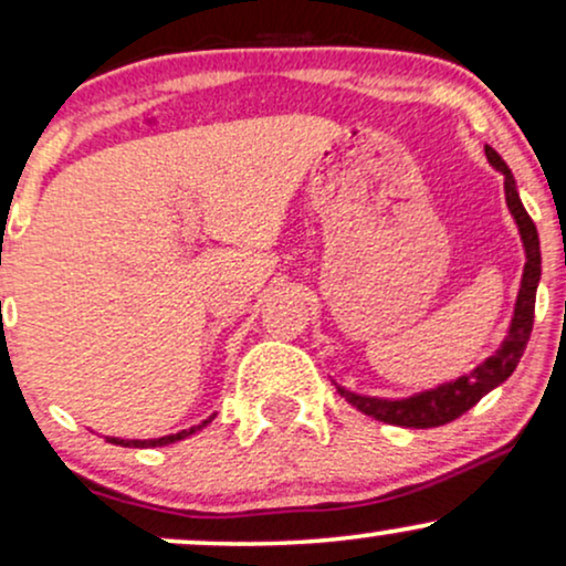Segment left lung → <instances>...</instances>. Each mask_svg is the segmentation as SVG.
I'll list each match as a JSON object with an SVG mask.
<instances>
[{
  "instance_id": "1",
  "label": "left lung",
  "mask_w": 566,
  "mask_h": 566,
  "mask_svg": "<svg viewBox=\"0 0 566 566\" xmlns=\"http://www.w3.org/2000/svg\"><path fill=\"white\" fill-rule=\"evenodd\" d=\"M488 163L496 167L499 172H504V193H506V207L512 212L514 222H517L522 247H525V270H522L520 281V294L517 304H514L512 323H509L506 338L501 340V346L491 354L485 361H480L475 369H470L467 375H459L457 380L441 382V386L420 390V394H411L407 399H380V396H361L354 390H346L344 386H336L338 394L357 407L361 415L375 417V420L386 424H399V428H438L457 417H462L467 409H472L483 399L485 394H491L493 388H499L509 375L514 373L520 365L522 354H525L530 333H533V315H535V291L541 283V239L535 222L530 220L527 209L522 207L517 180H514L509 165L501 159V155L491 146H485Z\"/></svg>"
}]
</instances>
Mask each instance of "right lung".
<instances>
[{
	"mask_svg": "<svg viewBox=\"0 0 566 566\" xmlns=\"http://www.w3.org/2000/svg\"><path fill=\"white\" fill-rule=\"evenodd\" d=\"M212 420H214V415H212V417H207L205 422L193 424V428H188V430H180V432H172V436H163V438H149V441H128V438H109V436H104V438H107V443H115V446H128V449H155V446H167V443L184 441V438L193 436V432H199L201 428H207V424L212 422Z\"/></svg>",
	"mask_w": 566,
	"mask_h": 566,
	"instance_id": "obj_1",
	"label": "right lung"
}]
</instances>
